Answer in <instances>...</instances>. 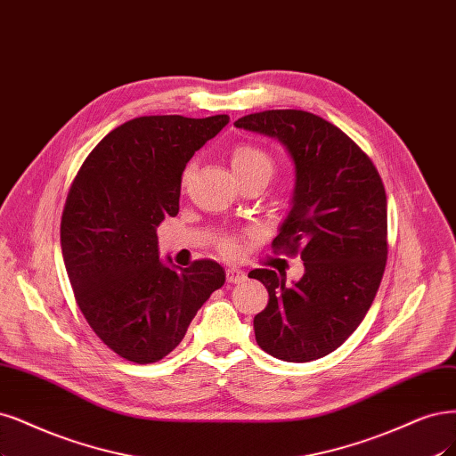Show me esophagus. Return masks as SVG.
Listing matches in <instances>:
<instances>
[{
	"instance_id": "esophagus-1",
	"label": "esophagus",
	"mask_w": 456,
	"mask_h": 456,
	"mask_svg": "<svg viewBox=\"0 0 456 456\" xmlns=\"http://www.w3.org/2000/svg\"><path fill=\"white\" fill-rule=\"evenodd\" d=\"M247 279L245 272L238 270V268H228L226 270V281L232 282V285H238V282H243Z\"/></svg>"
}]
</instances>
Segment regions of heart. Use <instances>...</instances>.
<instances>
[{
  "instance_id": "obj_1",
  "label": "heart",
  "mask_w": 456,
  "mask_h": 456,
  "mask_svg": "<svg viewBox=\"0 0 456 456\" xmlns=\"http://www.w3.org/2000/svg\"><path fill=\"white\" fill-rule=\"evenodd\" d=\"M230 162L233 174L238 175L240 181L253 177H264L270 181L275 171L273 156L255 143L235 145L230 154ZM188 175H191V167L184 171L183 183H186ZM218 250H221L224 256H238L241 253V241L238 238H232V235H226V238L218 241Z\"/></svg>"
}]
</instances>
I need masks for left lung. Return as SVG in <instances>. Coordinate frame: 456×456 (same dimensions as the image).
I'll return each instance as SVG.
<instances>
[{"instance_id":"left-lung-1","label":"left lung","mask_w":456,"mask_h":456,"mask_svg":"<svg viewBox=\"0 0 456 456\" xmlns=\"http://www.w3.org/2000/svg\"><path fill=\"white\" fill-rule=\"evenodd\" d=\"M233 126L277 137L296 166L292 209L272 247L304 260L287 285L253 270L270 300L255 317L260 349L285 362L336 351L362 322L387 265V194L370 156L332 122L300 109L241 117Z\"/></svg>"}]
</instances>
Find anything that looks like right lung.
<instances>
[{"instance_id":"1","label":"right lung","mask_w":456,"mask_h":456,"mask_svg":"<svg viewBox=\"0 0 456 456\" xmlns=\"http://www.w3.org/2000/svg\"><path fill=\"white\" fill-rule=\"evenodd\" d=\"M228 115L139 117L109 132L69 186L60 241L78 309L96 336L135 364L159 362L183 341L224 285L215 260L169 268L156 228L179 213L181 177Z\"/></svg>"}]
</instances>
